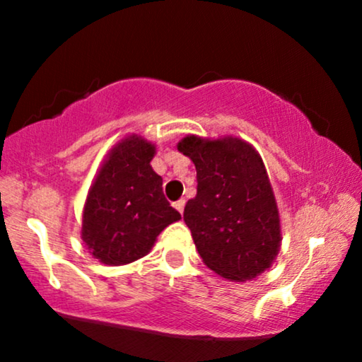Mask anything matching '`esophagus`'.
<instances>
[{
    "label": "esophagus",
    "instance_id": "34e87169",
    "mask_svg": "<svg viewBox=\"0 0 362 362\" xmlns=\"http://www.w3.org/2000/svg\"><path fill=\"white\" fill-rule=\"evenodd\" d=\"M173 206H175V209L178 211V213L184 214V207H185V201H184V199H180V201H177Z\"/></svg>",
    "mask_w": 362,
    "mask_h": 362
}]
</instances>
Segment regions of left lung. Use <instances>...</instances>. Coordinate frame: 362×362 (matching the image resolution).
<instances>
[{
    "mask_svg": "<svg viewBox=\"0 0 362 362\" xmlns=\"http://www.w3.org/2000/svg\"><path fill=\"white\" fill-rule=\"evenodd\" d=\"M178 151L194 161L197 195L184 209L195 248L211 271L245 282L267 271L281 248V219L267 170L247 141L185 136Z\"/></svg>",
    "mask_w": 362,
    "mask_h": 362,
    "instance_id": "obj_1",
    "label": "left lung"
}]
</instances>
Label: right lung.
<instances>
[{
  "instance_id": "1",
  "label": "right lung",
  "mask_w": 362,
  "mask_h": 362,
  "mask_svg": "<svg viewBox=\"0 0 362 362\" xmlns=\"http://www.w3.org/2000/svg\"><path fill=\"white\" fill-rule=\"evenodd\" d=\"M156 148L131 134L110 149L83 207L81 238L105 265H126L148 255L156 236L182 219L163 195V178L151 168Z\"/></svg>"
}]
</instances>
